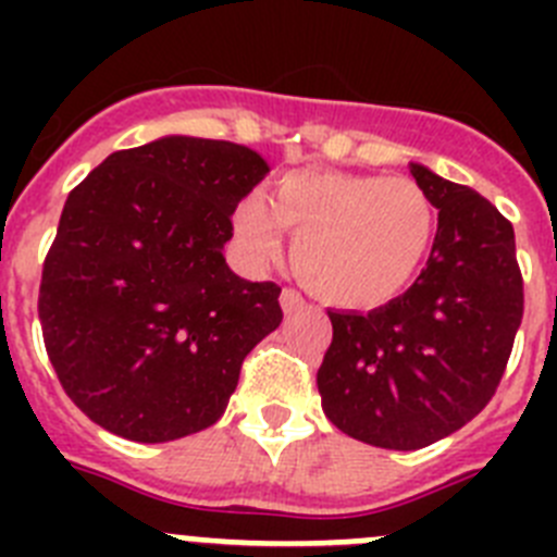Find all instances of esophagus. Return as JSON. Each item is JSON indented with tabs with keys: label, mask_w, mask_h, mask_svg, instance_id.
<instances>
[{
	"label": "esophagus",
	"mask_w": 557,
	"mask_h": 557,
	"mask_svg": "<svg viewBox=\"0 0 557 557\" xmlns=\"http://www.w3.org/2000/svg\"><path fill=\"white\" fill-rule=\"evenodd\" d=\"M278 301H282L284 312L289 314V312H295V309L304 307V295L298 293V289H293V287H284L282 298H278Z\"/></svg>",
	"instance_id": "34e87169"
}]
</instances>
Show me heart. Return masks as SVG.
<instances>
[{"label": "heart", "instance_id": "obj_1", "mask_svg": "<svg viewBox=\"0 0 557 557\" xmlns=\"http://www.w3.org/2000/svg\"><path fill=\"white\" fill-rule=\"evenodd\" d=\"M437 228L432 198L412 178L295 170L278 178L270 206L239 203L236 243L250 262L282 256L295 236V275L323 301L373 309L405 293L424 264Z\"/></svg>", "mask_w": 557, "mask_h": 557}]
</instances>
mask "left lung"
Segmentation results:
<instances>
[{"mask_svg":"<svg viewBox=\"0 0 557 557\" xmlns=\"http://www.w3.org/2000/svg\"><path fill=\"white\" fill-rule=\"evenodd\" d=\"M437 209L426 268L368 314L329 312L323 412L379 449L412 451L466 426L499 387L524 314L513 225L462 184L410 166Z\"/></svg>","mask_w":557,"mask_h":557,"instance_id":"obj_1","label":"left lung"}]
</instances>
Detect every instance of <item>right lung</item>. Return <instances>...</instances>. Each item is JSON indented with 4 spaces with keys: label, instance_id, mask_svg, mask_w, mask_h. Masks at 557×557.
I'll list each match as a JSON object with an SVG mask.
<instances>
[{
    "label": "right lung",
    "instance_id": "obj_1",
    "mask_svg": "<svg viewBox=\"0 0 557 557\" xmlns=\"http://www.w3.org/2000/svg\"><path fill=\"white\" fill-rule=\"evenodd\" d=\"M268 170L234 141L164 136L111 152L69 191L38 318L63 391L102 430L139 444L206 430L278 329L282 287L245 282L223 256Z\"/></svg>",
    "mask_w": 557,
    "mask_h": 557
}]
</instances>
